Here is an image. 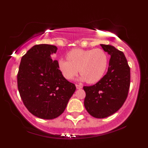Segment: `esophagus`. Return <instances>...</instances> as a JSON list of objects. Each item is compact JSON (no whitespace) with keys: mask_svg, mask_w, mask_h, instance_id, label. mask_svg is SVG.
Here are the masks:
<instances>
[{"mask_svg":"<svg viewBox=\"0 0 148 148\" xmlns=\"http://www.w3.org/2000/svg\"><path fill=\"white\" fill-rule=\"evenodd\" d=\"M76 88L77 89V90H79V89H82V86H81V85H77L76 84Z\"/></svg>","mask_w":148,"mask_h":148,"instance_id":"esophagus-1","label":"esophagus"}]
</instances>
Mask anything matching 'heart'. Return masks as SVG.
Here are the masks:
<instances>
[{
    "label": "heart",
    "mask_w": 148,
    "mask_h": 148,
    "mask_svg": "<svg viewBox=\"0 0 148 148\" xmlns=\"http://www.w3.org/2000/svg\"><path fill=\"white\" fill-rule=\"evenodd\" d=\"M68 60L59 59L58 67L66 80H71L80 71V80L95 84L103 77L108 64V57L102 49H74L66 54Z\"/></svg>",
    "instance_id": "1"
}]
</instances>
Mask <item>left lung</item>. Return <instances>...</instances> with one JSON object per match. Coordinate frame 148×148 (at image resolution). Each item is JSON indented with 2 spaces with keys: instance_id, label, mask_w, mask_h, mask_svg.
Here are the masks:
<instances>
[{
  "instance_id": "left-lung-1",
  "label": "left lung",
  "mask_w": 148,
  "mask_h": 148,
  "mask_svg": "<svg viewBox=\"0 0 148 148\" xmlns=\"http://www.w3.org/2000/svg\"><path fill=\"white\" fill-rule=\"evenodd\" d=\"M110 56L106 74L91 86H84L85 108L97 119H103L118 111L128 96L130 67L123 52L111 45L100 44Z\"/></svg>"
}]
</instances>
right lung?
Returning a JSON list of instances; mask_svg holds the SVG:
<instances>
[{
	"instance_id": "right-lung-1",
	"label": "right lung",
	"mask_w": 148,
	"mask_h": 148,
	"mask_svg": "<svg viewBox=\"0 0 148 148\" xmlns=\"http://www.w3.org/2000/svg\"><path fill=\"white\" fill-rule=\"evenodd\" d=\"M56 46L38 44L22 56L17 73V87L24 105L32 114L53 119L65 110L76 90L74 84L62 76L57 60L51 54Z\"/></svg>"
}]
</instances>
